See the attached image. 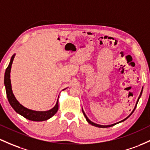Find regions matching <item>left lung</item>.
Returning a JSON list of instances; mask_svg holds the SVG:
<instances>
[{
  "mask_svg": "<svg viewBox=\"0 0 150 150\" xmlns=\"http://www.w3.org/2000/svg\"><path fill=\"white\" fill-rule=\"evenodd\" d=\"M142 90H143V88H142V91H141V93H140V95H139V98H138V99H137V103H136V105H135V107H134V109H133L132 111V112L130 113V114H129V116H128V117H127L125 118V119H124V120H122L120 121L119 122L115 123V124H112V125H98V124H96V123L93 122H92L91 120H90V119H89V118L88 117H87V115H85V112H84L83 109V108H82V110H83V115H84V116H85V117L86 118V120H87V122H88L89 123V124L92 125H93V126H95V127H101V128H106V127H112V126H114L115 125H116V124H118V123H120V122H123V121L126 120L127 119V118L129 117L130 116V115H131L132 114V113H133V112H134V110H135V108H136V106H137V103H138V101H139V98H141V95H142Z\"/></svg>",
  "mask_w": 150,
  "mask_h": 150,
  "instance_id": "left-lung-1",
  "label": "left lung"
}]
</instances>
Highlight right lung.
Masks as SVG:
<instances>
[{
  "label": "right lung",
  "instance_id": "add662e5",
  "mask_svg": "<svg viewBox=\"0 0 150 150\" xmlns=\"http://www.w3.org/2000/svg\"><path fill=\"white\" fill-rule=\"evenodd\" d=\"M15 55H16V54L13 55V56L11 57V61H10L8 67L6 68L4 76V85L5 87H6V95H7V98L10 105H11V107L13 108V110L16 112L22 115L23 117L29 120L40 122L45 121L50 119L58 110V99L57 100L56 104L52 109L47 110V111H35V110L26 108L23 105H21L16 98L14 94L13 93L11 82V70ZM65 89H64V90H65Z\"/></svg>",
  "mask_w": 150,
  "mask_h": 150
}]
</instances>
